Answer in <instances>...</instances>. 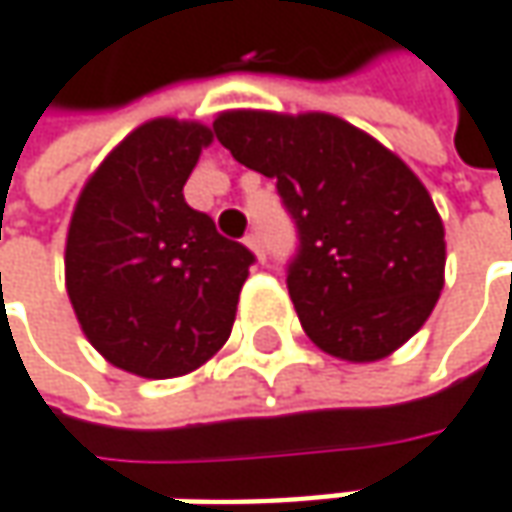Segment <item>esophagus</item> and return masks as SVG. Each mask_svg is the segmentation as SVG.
Instances as JSON below:
<instances>
[{"label":"esophagus","instance_id":"1","mask_svg":"<svg viewBox=\"0 0 512 512\" xmlns=\"http://www.w3.org/2000/svg\"><path fill=\"white\" fill-rule=\"evenodd\" d=\"M246 246H249V249L255 252L260 263L266 260V252H263V240H260V234H257V231H252V234H246Z\"/></svg>","mask_w":512,"mask_h":512}]
</instances>
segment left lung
<instances>
[{"label": "left lung", "instance_id": "obj_1", "mask_svg": "<svg viewBox=\"0 0 512 512\" xmlns=\"http://www.w3.org/2000/svg\"><path fill=\"white\" fill-rule=\"evenodd\" d=\"M214 136L275 179L298 237L286 289L321 350L376 362L423 327L443 289V223L391 150L324 112H223Z\"/></svg>", "mask_w": 512, "mask_h": 512}]
</instances>
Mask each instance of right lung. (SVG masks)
<instances>
[{
    "mask_svg": "<svg viewBox=\"0 0 512 512\" xmlns=\"http://www.w3.org/2000/svg\"><path fill=\"white\" fill-rule=\"evenodd\" d=\"M211 130L159 118L124 138L77 199L66 289L86 339L115 368L170 379L231 336L255 255L185 202Z\"/></svg>",
    "mask_w": 512,
    "mask_h": 512,
    "instance_id": "obj_1",
    "label": "right lung"
}]
</instances>
